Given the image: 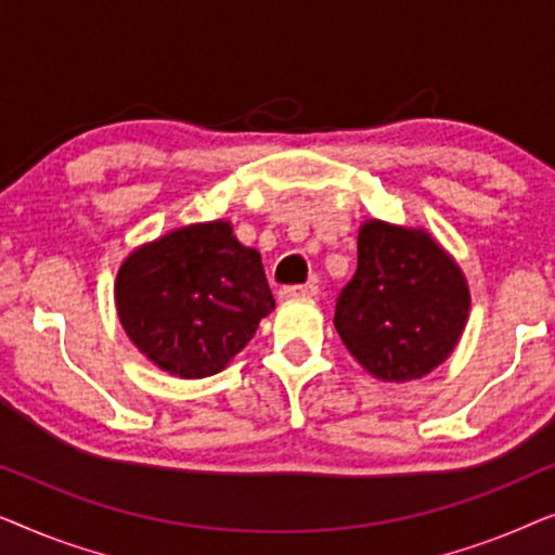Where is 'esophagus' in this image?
<instances>
[{"instance_id":"esophagus-1","label":"esophagus","mask_w":555,"mask_h":555,"mask_svg":"<svg viewBox=\"0 0 555 555\" xmlns=\"http://www.w3.org/2000/svg\"><path fill=\"white\" fill-rule=\"evenodd\" d=\"M280 300H291V298H315L318 295V285L306 283V285H285L280 287Z\"/></svg>"}]
</instances>
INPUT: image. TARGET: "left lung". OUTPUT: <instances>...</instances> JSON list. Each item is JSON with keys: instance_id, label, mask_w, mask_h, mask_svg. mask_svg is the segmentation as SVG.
Returning <instances> with one entry per match:
<instances>
[{"instance_id": "8db88e82", "label": "left lung", "mask_w": 555, "mask_h": 555, "mask_svg": "<svg viewBox=\"0 0 555 555\" xmlns=\"http://www.w3.org/2000/svg\"><path fill=\"white\" fill-rule=\"evenodd\" d=\"M460 264L424 230L369 219L359 264L336 300L340 340L382 382H412L450 359L467 325Z\"/></svg>"}]
</instances>
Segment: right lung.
<instances>
[{
    "label": "right lung",
    "mask_w": 555,
    "mask_h": 555,
    "mask_svg": "<svg viewBox=\"0 0 555 555\" xmlns=\"http://www.w3.org/2000/svg\"><path fill=\"white\" fill-rule=\"evenodd\" d=\"M133 346L179 378L215 376L275 308L262 257L224 219L179 227L135 247L116 278Z\"/></svg>",
    "instance_id": "1"
}]
</instances>
